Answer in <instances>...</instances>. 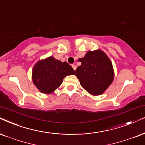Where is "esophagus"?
Instances as JSON below:
<instances>
[{
    "instance_id": "1",
    "label": "esophagus",
    "mask_w": 145,
    "mask_h": 145,
    "mask_svg": "<svg viewBox=\"0 0 145 145\" xmlns=\"http://www.w3.org/2000/svg\"><path fill=\"white\" fill-rule=\"evenodd\" d=\"M71 66H72V67H73V69H74V70H76V67H77V66H76V65H74V64H73V65H71Z\"/></svg>"
}]
</instances>
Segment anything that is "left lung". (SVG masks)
Masks as SVG:
<instances>
[{
  "instance_id": "obj_1",
  "label": "left lung",
  "mask_w": 145,
  "mask_h": 145,
  "mask_svg": "<svg viewBox=\"0 0 145 145\" xmlns=\"http://www.w3.org/2000/svg\"><path fill=\"white\" fill-rule=\"evenodd\" d=\"M78 61L82 64L76 76L82 87L94 96L104 93L114 79L112 64L108 56L101 50L88 51Z\"/></svg>"
}]
</instances>
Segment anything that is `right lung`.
<instances>
[{
    "label": "right lung",
    "instance_id": "add662e5",
    "mask_svg": "<svg viewBox=\"0 0 145 145\" xmlns=\"http://www.w3.org/2000/svg\"><path fill=\"white\" fill-rule=\"evenodd\" d=\"M74 74V69L66 61L61 62L49 57L35 65L33 82L41 92L50 94L61 85L65 76Z\"/></svg>",
    "mask_w": 145,
    "mask_h": 145
}]
</instances>
